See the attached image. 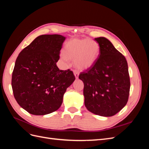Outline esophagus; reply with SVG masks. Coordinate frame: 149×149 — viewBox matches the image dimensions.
I'll use <instances>...</instances> for the list:
<instances>
[{"mask_svg":"<svg viewBox=\"0 0 149 149\" xmlns=\"http://www.w3.org/2000/svg\"><path fill=\"white\" fill-rule=\"evenodd\" d=\"M73 73H74V76H75L76 79H78V76H79V73H78V72L76 71V70H74Z\"/></svg>","mask_w":149,"mask_h":149,"instance_id":"esophagus-1","label":"esophagus"}]
</instances>
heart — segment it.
I'll use <instances>...</instances> for the list:
<instances>
[{
  "label": "heart",
  "mask_w": 149,
  "mask_h": 149,
  "mask_svg": "<svg viewBox=\"0 0 149 149\" xmlns=\"http://www.w3.org/2000/svg\"><path fill=\"white\" fill-rule=\"evenodd\" d=\"M99 44L88 38L72 39L64 47V53L60 56L63 60H74V65L79 70H86L96 62L100 55Z\"/></svg>",
  "instance_id": "heart-1"
}]
</instances>
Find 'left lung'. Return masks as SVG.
<instances>
[{
  "label": "left lung",
  "mask_w": 149,
  "mask_h": 149,
  "mask_svg": "<svg viewBox=\"0 0 149 149\" xmlns=\"http://www.w3.org/2000/svg\"><path fill=\"white\" fill-rule=\"evenodd\" d=\"M100 47L96 62L79 78L84 83V105L92 113L111 117L127 102L130 78L124 55L105 37L94 38Z\"/></svg>",
  "instance_id": "8db88e82"
}]
</instances>
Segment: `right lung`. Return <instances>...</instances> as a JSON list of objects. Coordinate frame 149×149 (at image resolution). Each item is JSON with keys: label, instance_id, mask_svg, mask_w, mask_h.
Listing matches in <instances>:
<instances>
[{"label": "right lung", "instance_id": "obj_1", "mask_svg": "<svg viewBox=\"0 0 149 149\" xmlns=\"http://www.w3.org/2000/svg\"><path fill=\"white\" fill-rule=\"evenodd\" d=\"M65 39L57 34L38 36L17 58L12 76L13 96L31 114L58 110L66 89L75 80L73 71L60 70L56 66Z\"/></svg>", "mask_w": 149, "mask_h": 149}]
</instances>
